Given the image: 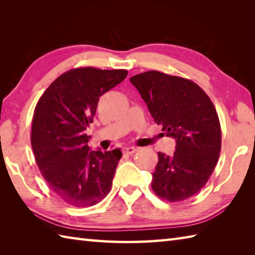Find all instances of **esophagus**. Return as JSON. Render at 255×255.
<instances>
[{
  "label": "esophagus",
  "mask_w": 255,
  "mask_h": 255,
  "mask_svg": "<svg viewBox=\"0 0 255 255\" xmlns=\"http://www.w3.org/2000/svg\"><path fill=\"white\" fill-rule=\"evenodd\" d=\"M137 151V149L136 148H133V147H129V148H125L124 149V153L125 154H128V155H130V154H133L134 152H136Z\"/></svg>",
  "instance_id": "obj_1"
}]
</instances>
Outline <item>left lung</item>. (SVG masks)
I'll return each mask as SVG.
<instances>
[{
    "mask_svg": "<svg viewBox=\"0 0 255 255\" xmlns=\"http://www.w3.org/2000/svg\"><path fill=\"white\" fill-rule=\"evenodd\" d=\"M154 122L176 140L175 152H159L151 187L162 199L181 202L207 183L221 149V128L209 96L193 81L159 71L133 75Z\"/></svg>",
    "mask_w": 255,
    "mask_h": 255,
    "instance_id": "obj_1",
    "label": "left lung"
}]
</instances>
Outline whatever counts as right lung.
Instances as JSON below:
<instances>
[{
  "instance_id": "obj_1",
  "label": "right lung",
  "mask_w": 255,
  "mask_h": 255,
  "mask_svg": "<svg viewBox=\"0 0 255 255\" xmlns=\"http://www.w3.org/2000/svg\"><path fill=\"white\" fill-rule=\"evenodd\" d=\"M127 70H69L48 86L35 107L30 142L45 181L63 202L90 207L110 193L122 151H91L85 129L100 97L127 77Z\"/></svg>"
}]
</instances>
